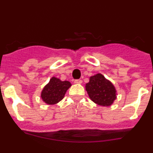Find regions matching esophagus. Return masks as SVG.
<instances>
[{"label": "esophagus", "mask_w": 153, "mask_h": 153, "mask_svg": "<svg viewBox=\"0 0 153 153\" xmlns=\"http://www.w3.org/2000/svg\"><path fill=\"white\" fill-rule=\"evenodd\" d=\"M74 83H76V84H80V83H82V79H75V80H74Z\"/></svg>", "instance_id": "1"}]
</instances>
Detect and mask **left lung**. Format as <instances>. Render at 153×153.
Returning a JSON list of instances; mask_svg holds the SVG:
<instances>
[{"label": "left lung", "instance_id": "obj_1", "mask_svg": "<svg viewBox=\"0 0 153 153\" xmlns=\"http://www.w3.org/2000/svg\"><path fill=\"white\" fill-rule=\"evenodd\" d=\"M86 90L90 100L100 106H111L117 99L115 86L101 74L90 76L89 83L86 84Z\"/></svg>", "mask_w": 153, "mask_h": 153}]
</instances>
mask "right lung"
Instances as JSON below:
<instances>
[{"instance_id":"1","label":"right lung","mask_w":153,"mask_h":153,"mask_svg":"<svg viewBox=\"0 0 153 153\" xmlns=\"http://www.w3.org/2000/svg\"><path fill=\"white\" fill-rule=\"evenodd\" d=\"M70 86L71 83L69 81H62L53 76L44 87L40 97L45 103L53 105L63 100Z\"/></svg>"}]
</instances>
